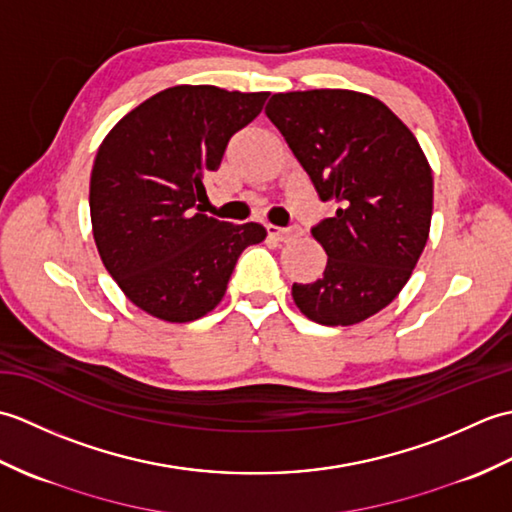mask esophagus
Returning <instances> with one entry per match:
<instances>
[{
	"label": "esophagus",
	"instance_id": "34e87169",
	"mask_svg": "<svg viewBox=\"0 0 512 512\" xmlns=\"http://www.w3.org/2000/svg\"><path fill=\"white\" fill-rule=\"evenodd\" d=\"M266 231H268V237L279 239V242H292V239L299 237V231H295V228H279L275 224H268Z\"/></svg>",
	"mask_w": 512,
	"mask_h": 512
}]
</instances>
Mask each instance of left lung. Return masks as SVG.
I'll use <instances>...</instances> for the list:
<instances>
[{
  "mask_svg": "<svg viewBox=\"0 0 512 512\" xmlns=\"http://www.w3.org/2000/svg\"><path fill=\"white\" fill-rule=\"evenodd\" d=\"M266 116L308 171L321 200L339 204L312 228L328 253L321 279L292 284L314 323L354 325L405 288L429 239L433 176L411 129L354 90L273 94Z\"/></svg>",
  "mask_w": 512,
  "mask_h": 512,
  "instance_id": "1",
  "label": "left lung"
}]
</instances>
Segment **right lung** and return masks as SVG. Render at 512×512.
Segmentation results:
<instances>
[{
    "label": "right lung",
    "instance_id": "obj_1",
    "mask_svg": "<svg viewBox=\"0 0 512 512\" xmlns=\"http://www.w3.org/2000/svg\"><path fill=\"white\" fill-rule=\"evenodd\" d=\"M268 92L176 85L118 121L96 151L90 215L96 248L125 297L160 321L189 323L222 301L262 224L204 215V176L255 121Z\"/></svg>",
    "mask_w": 512,
    "mask_h": 512
}]
</instances>
